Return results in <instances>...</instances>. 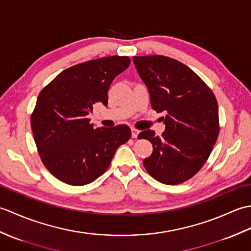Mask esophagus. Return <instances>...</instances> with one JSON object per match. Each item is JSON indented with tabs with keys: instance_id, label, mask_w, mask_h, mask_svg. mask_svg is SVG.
<instances>
[{
	"instance_id": "1",
	"label": "esophagus",
	"mask_w": 251,
	"mask_h": 251,
	"mask_svg": "<svg viewBox=\"0 0 251 251\" xmlns=\"http://www.w3.org/2000/svg\"><path fill=\"white\" fill-rule=\"evenodd\" d=\"M138 135H139V130L136 128H131V137L132 138H137Z\"/></svg>"
}]
</instances>
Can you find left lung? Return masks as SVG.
<instances>
[{
    "mask_svg": "<svg viewBox=\"0 0 251 251\" xmlns=\"http://www.w3.org/2000/svg\"><path fill=\"white\" fill-rule=\"evenodd\" d=\"M132 61L150 94L151 106L166 114L161 117V137L151 129L139 134L153 146L143 165L159 182L182 183L206 163L219 135L215 95L195 72L173 58L140 56Z\"/></svg>",
    "mask_w": 251,
    "mask_h": 251,
    "instance_id": "left-lung-1",
    "label": "left lung"
}]
</instances>
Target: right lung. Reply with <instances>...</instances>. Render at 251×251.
<instances>
[{
	"label": "right lung",
	"mask_w": 251,
	"mask_h": 251,
	"mask_svg": "<svg viewBox=\"0 0 251 251\" xmlns=\"http://www.w3.org/2000/svg\"><path fill=\"white\" fill-rule=\"evenodd\" d=\"M130 65L128 57L112 56L73 66L52 79L36 100L31 127L42 162L57 179L70 185L93 182L110 166L130 128L95 127L94 106L108 105L113 79Z\"/></svg>",
	"instance_id": "add662e5"
}]
</instances>
